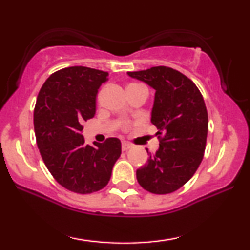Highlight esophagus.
Instances as JSON below:
<instances>
[{"mask_svg": "<svg viewBox=\"0 0 250 250\" xmlns=\"http://www.w3.org/2000/svg\"><path fill=\"white\" fill-rule=\"evenodd\" d=\"M131 148H132L131 143H128V142H126V141H123V142H122V149H123V151H126V150H128V149H131Z\"/></svg>", "mask_w": 250, "mask_h": 250, "instance_id": "1", "label": "esophagus"}]
</instances>
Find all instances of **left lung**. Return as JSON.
<instances>
[{
  "label": "left lung",
  "mask_w": 250,
  "mask_h": 250,
  "mask_svg": "<svg viewBox=\"0 0 250 250\" xmlns=\"http://www.w3.org/2000/svg\"><path fill=\"white\" fill-rule=\"evenodd\" d=\"M127 74L156 91L151 123L158 129L159 149L153 155L146 149L149 158L136 170V179L151 193L174 192L193 176L204 158L208 132L204 98L190 78L173 68Z\"/></svg>",
  "instance_id": "8db88e82"
}]
</instances>
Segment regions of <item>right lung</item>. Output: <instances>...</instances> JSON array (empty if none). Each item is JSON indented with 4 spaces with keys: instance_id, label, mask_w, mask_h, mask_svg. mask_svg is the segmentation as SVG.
<instances>
[{
    "instance_id": "right-lung-1",
    "label": "right lung",
    "mask_w": 250,
    "mask_h": 250,
    "mask_svg": "<svg viewBox=\"0 0 250 250\" xmlns=\"http://www.w3.org/2000/svg\"><path fill=\"white\" fill-rule=\"evenodd\" d=\"M109 74L74 66L53 73L41 88L34 109L37 146L49 172L73 192H97L107 186L122 153V143L109 138L85 145L83 122L95 115V98Z\"/></svg>"
}]
</instances>
